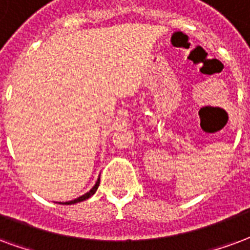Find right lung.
Masks as SVG:
<instances>
[{"label": "right lung", "mask_w": 250, "mask_h": 250, "mask_svg": "<svg viewBox=\"0 0 250 250\" xmlns=\"http://www.w3.org/2000/svg\"><path fill=\"white\" fill-rule=\"evenodd\" d=\"M98 185H100V180H98L97 183H96V185H94V187H93L92 189H90V190H89V192H87V193H85V194H83V196H81V197L76 198V200H72V201L62 202V204H63V205H72V204H76V202H81V201H85V200H86V198L92 197L93 194H94V193H96V190H97ZM60 204H61V202H60Z\"/></svg>", "instance_id": "right-lung-1"}]
</instances>
